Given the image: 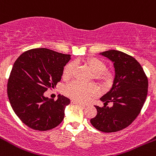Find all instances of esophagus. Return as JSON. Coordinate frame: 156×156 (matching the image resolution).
Returning a JSON list of instances; mask_svg holds the SVG:
<instances>
[{"mask_svg":"<svg viewBox=\"0 0 156 156\" xmlns=\"http://www.w3.org/2000/svg\"><path fill=\"white\" fill-rule=\"evenodd\" d=\"M71 103H73V104H75V105H78L81 106V107H85V106H86V105L85 104H83V103L78 102V101H71Z\"/></svg>","mask_w":156,"mask_h":156,"instance_id":"1","label":"esophagus"}]
</instances>
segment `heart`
Instances as JSON below:
<instances>
[{
	"mask_svg": "<svg viewBox=\"0 0 156 156\" xmlns=\"http://www.w3.org/2000/svg\"><path fill=\"white\" fill-rule=\"evenodd\" d=\"M87 65L93 72V78L103 85H108L114 80V75L112 71L105 70L106 65L99 58H91L86 61ZM75 63L70 62L65 65L63 71L65 78H69L73 73ZM65 94L68 97L78 102H88L91 98L98 94V87L94 84H83L79 81H74L65 86Z\"/></svg>",
	"mask_w": 156,
	"mask_h": 156,
	"instance_id": "1",
	"label": "heart"
}]
</instances>
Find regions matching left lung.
<instances>
[{
	"instance_id": "8db88e82",
	"label": "left lung",
	"mask_w": 156,
	"mask_h": 156,
	"mask_svg": "<svg viewBox=\"0 0 156 156\" xmlns=\"http://www.w3.org/2000/svg\"><path fill=\"white\" fill-rule=\"evenodd\" d=\"M100 55L113 62L115 77L111 90L100 98L105 105L95 106L97 115L90 122L101 132H119L140 113L148 94V78L137 60L124 52L109 50ZM108 102H113L111 108L105 105Z\"/></svg>"
}]
</instances>
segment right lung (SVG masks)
I'll list each match as a JSON object with an SVG mask.
<instances>
[{"label":"right lung","instance_id":"1","mask_svg":"<svg viewBox=\"0 0 156 156\" xmlns=\"http://www.w3.org/2000/svg\"><path fill=\"white\" fill-rule=\"evenodd\" d=\"M70 59V55L43 48L24 51L14 62L8 81V96L17 117L30 129L50 130L63 121L69 98L58 95L55 101L44 93L61 81Z\"/></svg>","mask_w":156,"mask_h":156}]
</instances>
